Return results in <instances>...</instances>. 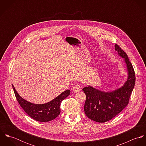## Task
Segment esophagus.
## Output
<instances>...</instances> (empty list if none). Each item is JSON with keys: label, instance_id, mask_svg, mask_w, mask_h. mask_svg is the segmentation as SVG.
Instances as JSON below:
<instances>
[{"label": "esophagus", "instance_id": "34e87169", "mask_svg": "<svg viewBox=\"0 0 146 146\" xmlns=\"http://www.w3.org/2000/svg\"><path fill=\"white\" fill-rule=\"evenodd\" d=\"M82 90V86L79 85V84H77V85H75L73 88H72V90L75 93H77V92H79V91H80Z\"/></svg>", "mask_w": 146, "mask_h": 146}]
</instances>
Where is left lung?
<instances>
[{
  "mask_svg": "<svg viewBox=\"0 0 146 146\" xmlns=\"http://www.w3.org/2000/svg\"><path fill=\"white\" fill-rule=\"evenodd\" d=\"M115 50L126 64L127 76L121 87L112 91H102L90 85L83 89L86 95L84 112L90 119L98 123L111 120L119 114L129 103V100L135 83L133 67L127 55L117 44Z\"/></svg>",
  "mask_w": 146,
  "mask_h": 146,
  "instance_id": "left-lung-1",
  "label": "left lung"
}]
</instances>
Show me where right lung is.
I'll return each instance as SVG.
<instances>
[{
	"label": "right lung",
	"instance_id": "right-lung-1",
	"mask_svg": "<svg viewBox=\"0 0 146 146\" xmlns=\"http://www.w3.org/2000/svg\"><path fill=\"white\" fill-rule=\"evenodd\" d=\"M16 99L26 113L34 120L39 122H48L56 119L60 113L61 104L63 100L70 94L67 89L52 101L43 104H35L30 102L19 95L12 84Z\"/></svg>",
	"mask_w": 146,
	"mask_h": 146
}]
</instances>
